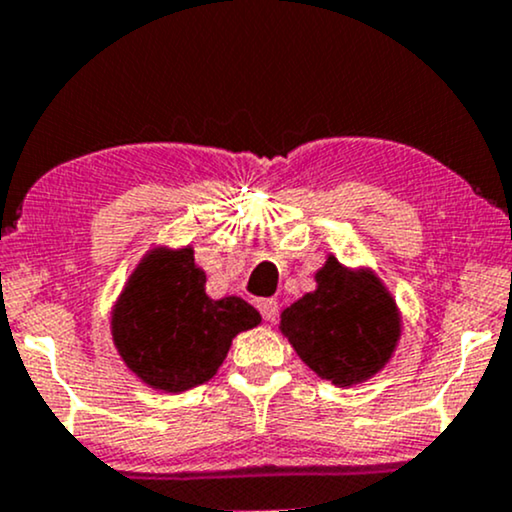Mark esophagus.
<instances>
[{
    "label": "esophagus",
    "instance_id": "esophagus-1",
    "mask_svg": "<svg viewBox=\"0 0 512 512\" xmlns=\"http://www.w3.org/2000/svg\"><path fill=\"white\" fill-rule=\"evenodd\" d=\"M257 308H260V313L267 322H274L276 315H279V303H276L274 298H260V301H257Z\"/></svg>",
    "mask_w": 512,
    "mask_h": 512
}]
</instances>
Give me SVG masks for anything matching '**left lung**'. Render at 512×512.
<instances>
[{"label": "left lung", "instance_id": "obj_1", "mask_svg": "<svg viewBox=\"0 0 512 512\" xmlns=\"http://www.w3.org/2000/svg\"><path fill=\"white\" fill-rule=\"evenodd\" d=\"M315 284L281 313V334L322 380L366 383L390 363L402 337L395 298L378 274L346 267L334 255L315 272Z\"/></svg>", "mask_w": 512, "mask_h": 512}]
</instances>
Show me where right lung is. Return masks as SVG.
Wrapping results in <instances>:
<instances>
[{"label": "right lung", "instance_id": "1", "mask_svg": "<svg viewBox=\"0 0 512 512\" xmlns=\"http://www.w3.org/2000/svg\"><path fill=\"white\" fill-rule=\"evenodd\" d=\"M192 245L151 248L129 274L110 313V334L125 366L144 385L185 392L221 368L231 342L262 322L238 296L209 298Z\"/></svg>", "mask_w": 512, "mask_h": 512}]
</instances>
